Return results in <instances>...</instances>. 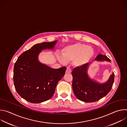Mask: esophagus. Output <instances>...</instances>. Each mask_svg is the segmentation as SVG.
<instances>
[{"label": "esophagus", "mask_w": 127, "mask_h": 127, "mask_svg": "<svg viewBox=\"0 0 127 127\" xmlns=\"http://www.w3.org/2000/svg\"><path fill=\"white\" fill-rule=\"evenodd\" d=\"M66 73H71V70L69 67H67L66 71Z\"/></svg>", "instance_id": "obj_1"}]
</instances>
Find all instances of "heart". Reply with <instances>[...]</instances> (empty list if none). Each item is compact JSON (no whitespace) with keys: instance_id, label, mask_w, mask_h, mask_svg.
<instances>
[{"instance_id":"heart-1","label":"heart","mask_w":127,"mask_h":127,"mask_svg":"<svg viewBox=\"0 0 127 127\" xmlns=\"http://www.w3.org/2000/svg\"><path fill=\"white\" fill-rule=\"evenodd\" d=\"M62 56L57 55L58 60L65 63L73 61L74 66L79 67L88 62L94 57L95 51L86 44L77 43L65 46L62 50Z\"/></svg>"}]
</instances>
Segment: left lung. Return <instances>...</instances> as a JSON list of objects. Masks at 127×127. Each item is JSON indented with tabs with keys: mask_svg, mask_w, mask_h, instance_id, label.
Masks as SVG:
<instances>
[{
	"mask_svg": "<svg viewBox=\"0 0 127 127\" xmlns=\"http://www.w3.org/2000/svg\"><path fill=\"white\" fill-rule=\"evenodd\" d=\"M95 60L111 62L106 56L102 54H98ZM90 63H87L82 66L76 67L72 72L74 94L78 99L86 102L96 101L106 95L111 91L115 78L113 73L105 83H99L91 79L87 74V69Z\"/></svg>",
	"mask_w": 127,
	"mask_h": 127,
	"instance_id": "left-lung-1",
	"label": "left lung"
}]
</instances>
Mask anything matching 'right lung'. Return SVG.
<instances>
[{
    "instance_id": "add662e5",
    "label": "right lung",
    "mask_w": 127,
    "mask_h": 127,
    "mask_svg": "<svg viewBox=\"0 0 127 127\" xmlns=\"http://www.w3.org/2000/svg\"><path fill=\"white\" fill-rule=\"evenodd\" d=\"M57 41L35 44L17 58L13 69V82L16 92L31 103H37L51 98L56 85L64 76L66 67L53 69L38 60L43 50L53 49Z\"/></svg>"
}]
</instances>
